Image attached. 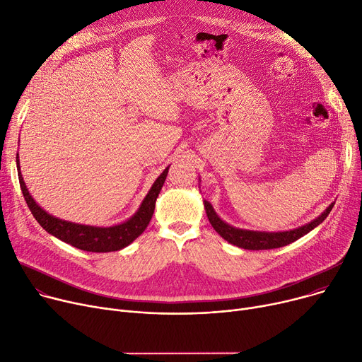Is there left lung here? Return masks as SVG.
I'll use <instances>...</instances> for the list:
<instances>
[{"instance_id":"left-lung-1","label":"left lung","mask_w":362,"mask_h":362,"mask_svg":"<svg viewBox=\"0 0 362 362\" xmlns=\"http://www.w3.org/2000/svg\"><path fill=\"white\" fill-rule=\"evenodd\" d=\"M203 203H204L207 219L211 223V226H214V229L219 233L223 240H226L228 243L237 245L240 248H244V250H270V248H279V247L288 245L298 238L304 237L305 233H308L315 226L320 225L327 218L330 210L334 206V203H332L320 216L315 218L313 222L296 228V229L284 230V232H260V230L240 229V228H233V226L228 225L216 215V211L214 210V207H211V204L209 202L203 200Z\"/></svg>"}]
</instances>
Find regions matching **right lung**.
Returning a JSON list of instances; mask_svg holds the SVG:
<instances>
[{
	"label": "right lung",
	"instance_id": "1",
	"mask_svg": "<svg viewBox=\"0 0 362 362\" xmlns=\"http://www.w3.org/2000/svg\"><path fill=\"white\" fill-rule=\"evenodd\" d=\"M17 162V171H18V182L21 193L32 211L33 218L37 221V223L44 228L51 235L57 237L58 240L67 243L76 248L92 251V252H110V251H118L129 244H132L139 235H141L143 230L147 228L148 222H151L153 211H155V203L160 193L162 185L166 180L168 169L156 178L152 188L148 189L147 196L141 202L139 210L136 214L122 223L114 225V226H90V225H80L69 221L58 219L48 211L42 209L30 196L29 189L23 181L20 173V163H18V153L16 158Z\"/></svg>",
	"mask_w": 362,
	"mask_h": 362
}]
</instances>
